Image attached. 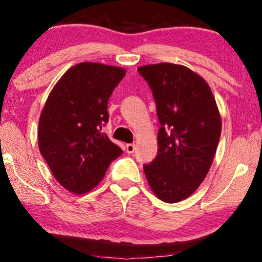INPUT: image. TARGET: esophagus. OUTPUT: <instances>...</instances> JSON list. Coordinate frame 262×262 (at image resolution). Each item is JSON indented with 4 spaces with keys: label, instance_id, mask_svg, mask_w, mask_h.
I'll list each match as a JSON object with an SVG mask.
<instances>
[{
    "label": "esophagus",
    "instance_id": "obj_1",
    "mask_svg": "<svg viewBox=\"0 0 262 262\" xmlns=\"http://www.w3.org/2000/svg\"><path fill=\"white\" fill-rule=\"evenodd\" d=\"M134 150H135V145H133V143H128V145L126 146V152L128 154H132V153H134Z\"/></svg>",
    "mask_w": 262,
    "mask_h": 262
}]
</instances>
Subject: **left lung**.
Here are the masks:
<instances>
[{"instance_id": "left-lung-1", "label": "left lung", "mask_w": 262, "mask_h": 262, "mask_svg": "<svg viewBox=\"0 0 262 262\" xmlns=\"http://www.w3.org/2000/svg\"><path fill=\"white\" fill-rule=\"evenodd\" d=\"M138 71L153 91L161 124L158 156L143 171L159 200L177 203L190 197L208 174L222 120L209 84L191 69L159 62Z\"/></svg>"}]
</instances>
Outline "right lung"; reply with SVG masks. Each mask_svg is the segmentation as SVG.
I'll list each match as a JSON object with an SVG mask.
<instances>
[{"label":"right lung","instance_id":"obj_1","mask_svg":"<svg viewBox=\"0 0 262 262\" xmlns=\"http://www.w3.org/2000/svg\"><path fill=\"white\" fill-rule=\"evenodd\" d=\"M124 75L120 66L79 62L61 76L46 99L39 119V149L70 192H90L123 153L102 127L109 120L108 99Z\"/></svg>","mask_w":262,"mask_h":262}]
</instances>
